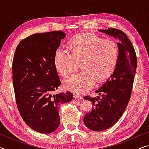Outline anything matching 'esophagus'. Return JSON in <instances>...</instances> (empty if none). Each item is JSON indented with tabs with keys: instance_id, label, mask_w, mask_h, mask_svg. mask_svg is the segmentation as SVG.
I'll return each instance as SVG.
<instances>
[{
	"instance_id": "1",
	"label": "esophagus",
	"mask_w": 149,
	"mask_h": 149,
	"mask_svg": "<svg viewBox=\"0 0 149 149\" xmlns=\"http://www.w3.org/2000/svg\"><path fill=\"white\" fill-rule=\"evenodd\" d=\"M74 98H75V99H76L77 100H82L83 99V97H81V96H80V95H76V94L74 95Z\"/></svg>"
}]
</instances>
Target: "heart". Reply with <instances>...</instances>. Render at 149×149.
Returning a JSON list of instances; mask_svg holds the SVG:
<instances>
[{
	"label": "heart",
	"instance_id": "b5f03b06",
	"mask_svg": "<svg viewBox=\"0 0 149 149\" xmlns=\"http://www.w3.org/2000/svg\"><path fill=\"white\" fill-rule=\"evenodd\" d=\"M70 52L58 48L55 52L54 63L60 74L65 77L77 69L81 62L84 70L64 81L65 89L75 93H84L91 89L96 81L102 83L108 79L119 58L116 42L91 33L75 36L70 41Z\"/></svg>",
	"mask_w": 149,
	"mask_h": 149
}]
</instances>
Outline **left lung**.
<instances>
[{"label":"left lung","mask_w":149,"mask_h":149,"mask_svg":"<svg viewBox=\"0 0 149 149\" xmlns=\"http://www.w3.org/2000/svg\"><path fill=\"white\" fill-rule=\"evenodd\" d=\"M99 31L118 40L119 58L109 79L95 91L100 97H84L93 102V108L85 114L84 122L87 127L95 132L112 127L122 117L130 101L137 66L134 47L124 32L114 28Z\"/></svg>","instance_id":"obj_1"}]
</instances>
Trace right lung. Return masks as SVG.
I'll use <instances>...</instances> for the list:
<instances>
[{
    "label": "right lung",
    "instance_id": "add662e5",
    "mask_svg": "<svg viewBox=\"0 0 149 149\" xmlns=\"http://www.w3.org/2000/svg\"><path fill=\"white\" fill-rule=\"evenodd\" d=\"M65 33L33 34L19 42L12 62V81L17 109L30 128L46 134L60 125L59 108L73 99L70 92L53 94L61 82L54 63Z\"/></svg>",
    "mask_w": 149,
    "mask_h": 149
}]
</instances>
